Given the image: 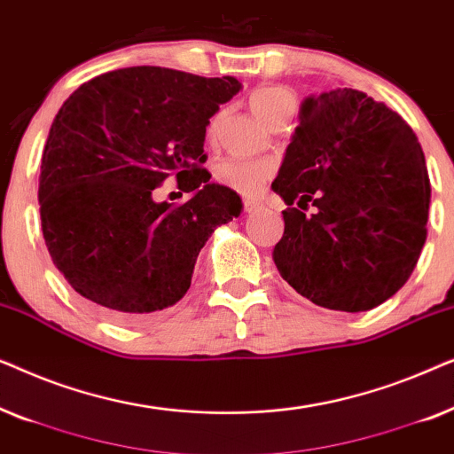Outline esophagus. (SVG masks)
Here are the masks:
<instances>
[{
    "mask_svg": "<svg viewBox=\"0 0 454 454\" xmlns=\"http://www.w3.org/2000/svg\"><path fill=\"white\" fill-rule=\"evenodd\" d=\"M244 208H246V213H256V210L260 208V202L254 200V198H246Z\"/></svg>",
    "mask_w": 454,
    "mask_h": 454,
    "instance_id": "1",
    "label": "esophagus"
}]
</instances>
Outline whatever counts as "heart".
Returning <instances> with one entry per match:
<instances>
[{
    "label": "heart",
    "instance_id": "b5f03b06",
    "mask_svg": "<svg viewBox=\"0 0 454 454\" xmlns=\"http://www.w3.org/2000/svg\"><path fill=\"white\" fill-rule=\"evenodd\" d=\"M294 105V95L283 86H260L250 95V107L266 126L281 114L285 107ZM216 129V120L210 123L208 134L213 136ZM270 176V167L258 160L231 159L216 167V179L239 194H254Z\"/></svg>",
    "mask_w": 454,
    "mask_h": 454
}]
</instances>
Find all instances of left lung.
<instances>
[{"label": "left lung", "instance_id": "1", "mask_svg": "<svg viewBox=\"0 0 454 454\" xmlns=\"http://www.w3.org/2000/svg\"><path fill=\"white\" fill-rule=\"evenodd\" d=\"M272 190L289 207L272 260L316 306L365 312L411 277L432 188L418 136L384 103L353 89L303 98Z\"/></svg>", "mask_w": 454, "mask_h": 454}]
</instances>
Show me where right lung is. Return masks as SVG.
Segmentation results:
<instances>
[{
    "label": "right lung",
    "instance_id": "right-lung-1",
    "mask_svg": "<svg viewBox=\"0 0 454 454\" xmlns=\"http://www.w3.org/2000/svg\"><path fill=\"white\" fill-rule=\"evenodd\" d=\"M241 90L159 66L89 80L61 105L39 177L41 225L53 264L92 308L117 322L173 306L190 289L208 235L241 215V198L202 169L208 120ZM169 175L192 198L157 203Z\"/></svg>",
    "mask_w": 454,
    "mask_h": 454
}]
</instances>
